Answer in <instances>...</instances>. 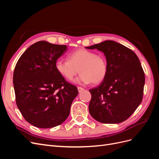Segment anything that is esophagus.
Segmentation results:
<instances>
[{
  "instance_id": "1",
  "label": "esophagus",
  "mask_w": 159,
  "mask_h": 159,
  "mask_svg": "<svg viewBox=\"0 0 159 159\" xmlns=\"http://www.w3.org/2000/svg\"><path fill=\"white\" fill-rule=\"evenodd\" d=\"M78 89L79 93H81V91H84V89L83 88H81V87H78Z\"/></svg>"
}]
</instances>
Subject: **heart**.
Segmentation results:
<instances>
[{"instance_id":"b5f03b06","label":"heart","mask_w":159,"mask_h":159,"mask_svg":"<svg viewBox=\"0 0 159 159\" xmlns=\"http://www.w3.org/2000/svg\"><path fill=\"white\" fill-rule=\"evenodd\" d=\"M55 68L57 73L68 81L73 80L79 70L80 75L75 82L80 84H100L108 72L106 57L86 49H78L70 53L68 60H57Z\"/></svg>"}]
</instances>
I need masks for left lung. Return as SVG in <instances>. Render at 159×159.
Returning <instances> with one entry per match:
<instances>
[{"label": "left lung", "mask_w": 159, "mask_h": 159, "mask_svg": "<svg viewBox=\"0 0 159 159\" xmlns=\"http://www.w3.org/2000/svg\"><path fill=\"white\" fill-rule=\"evenodd\" d=\"M85 48L102 52L108 66L106 78L98 87L89 90L90 115L102 123L125 121L143 99L145 77L139 57L127 47L113 40Z\"/></svg>", "instance_id": "left-lung-1"}]
</instances>
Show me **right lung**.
I'll list each match as a JSON object with an SVG mask.
<instances>
[{"instance_id":"1","label":"right lung","mask_w":159,"mask_h":159,"mask_svg":"<svg viewBox=\"0 0 159 159\" xmlns=\"http://www.w3.org/2000/svg\"><path fill=\"white\" fill-rule=\"evenodd\" d=\"M68 48L39 41L17 61L13 84L17 107L26 121L38 128L56 127L68 117L76 86L57 73L55 63Z\"/></svg>"}]
</instances>
